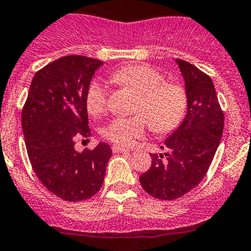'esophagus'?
Segmentation results:
<instances>
[{
    "label": "esophagus",
    "mask_w": 251,
    "mask_h": 251,
    "mask_svg": "<svg viewBox=\"0 0 251 251\" xmlns=\"http://www.w3.org/2000/svg\"><path fill=\"white\" fill-rule=\"evenodd\" d=\"M112 152L113 153H120V152H128V149L126 148H121V146L115 145L112 148Z\"/></svg>",
    "instance_id": "1"
}]
</instances>
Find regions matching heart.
<instances>
[{"instance_id":"heart-1","label":"heart","mask_w":251,"mask_h":251,"mask_svg":"<svg viewBox=\"0 0 251 251\" xmlns=\"http://www.w3.org/2000/svg\"><path fill=\"white\" fill-rule=\"evenodd\" d=\"M113 80L128 86L138 94L140 100L134 117H118L102 129L107 140L123 148H129L143 138L149 126L158 133H168L184 120L188 96L184 88L177 83L165 81L162 74L144 64H131L113 74ZM107 89L101 81H93L86 91V110L91 116L101 115L107 106Z\"/></svg>"}]
</instances>
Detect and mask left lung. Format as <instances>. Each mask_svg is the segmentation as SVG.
<instances>
[{"label": "left lung", "mask_w": 251, "mask_h": 251, "mask_svg": "<svg viewBox=\"0 0 251 251\" xmlns=\"http://www.w3.org/2000/svg\"><path fill=\"white\" fill-rule=\"evenodd\" d=\"M185 84L187 115L160 148L150 153L151 167L139 180L148 194L175 200L194 189L206 175L223 133L225 116L207 74L189 62L176 59Z\"/></svg>", "instance_id": "1"}]
</instances>
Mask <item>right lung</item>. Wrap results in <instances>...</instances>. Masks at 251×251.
<instances>
[{
  "label": "right lung",
  "instance_id": "add662e5",
  "mask_svg": "<svg viewBox=\"0 0 251 251\" xmlns=\"http://www.w3.org/2000/svg\"><path fill=\"white\" fill-rule=\"evenodd\" d=\"M103 62L64 56L36 72L22 112V129L34 172L46 189L66 201H81L101 189L112 150L99 143L76 152L89 138L86 91Z\"/></svg>",
  "mask_w": 251,
  "mask_h": 251
}]
</instances>
